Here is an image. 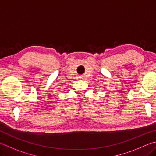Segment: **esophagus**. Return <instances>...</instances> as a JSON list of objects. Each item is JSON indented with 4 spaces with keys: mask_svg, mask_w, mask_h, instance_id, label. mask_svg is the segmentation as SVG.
<instances>
[{
    "mask_svg": "<svg viewBox=\"0 0 156 156\" xmlns=\"http://www.w3.org/2000/svg\"><path fill=\"white\" fill-rule=\"evenodd\" d=\"M79 78H82V77H80H80H79Z\"/></svg>",
    "mask_w": 156,
    "mask_h": 156,
    "instance_id": "34e87169",
    "label": "esophagus"
}]
</instances>
